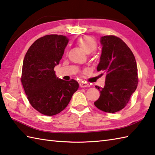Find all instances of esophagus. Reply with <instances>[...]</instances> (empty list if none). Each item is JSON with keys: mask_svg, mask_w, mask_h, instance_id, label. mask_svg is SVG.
<instances>
[{"mask_svg": "<svg viewBox=\"0 0 155 155\" xmlns=\"http://www.w3.org/2000/svg\"><path fill=\"white\" fill-rule=\"evenodd\" d=\"M79 85H80V87H82V88L88 87L90 86L89 84H88V83H83V82H82V83H81Z\"/></svg>", "mask_w": 155, "mask_h": 155, "instance_id": "34e87169", "label": "esophagus"}]
</instances>
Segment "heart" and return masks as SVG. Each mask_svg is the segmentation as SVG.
I'll return each mask as SVG.
<instances>
[{"instance_id":"1","label":"heart","mask_w":155,"mask_h":155,"mask_svg":"<svg viewBox=\"0 0 155 155\" xmlns=\"http://www.w3.org/2000/svg\"><path fill=\"white\" fill-rule=\"evenodd\" d=\"M78 43L87 54H91L97 49V44L93 39L84 37L78 39Z\"/></svg>"}]
</instances>
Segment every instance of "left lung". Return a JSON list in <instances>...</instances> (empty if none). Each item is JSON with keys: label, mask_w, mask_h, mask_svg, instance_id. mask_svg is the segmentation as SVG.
<instances>
[{"label": "left lung", "mask_w": 155, "mask_h": 155, "mask_svg": "<svg viewBox=\"0 0 155 155\" xmlns=\"http://www.w3.org/2000/svg\"><path fill=\"white\" fill-rule=\"evenodd\" d=\"M101 55L97 71L105 72V86L95 87L99 98L94 103L107 113H115L125 107L138 86V68L135 57L125 42L114 35L100 38Z\"/></svg>", "instance_id": "8db88e82"}]
</instances>
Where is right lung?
I'll return each instance as SVG.
<instances>
[{"label": "right lung", "instance_id": "obj_1", "mask_svg": "<svg viewBox=\"0 0 155 155\" xmlns=\"http://www.w3.org/2000/svg\"><path fill=\"white\" fill-rule=\"evenodd\" d=\"M68 41L64 35H45L30 46L24 58L21 78L23 89L32 107L45 116L64 110L78 89V82L60 79L54 71Z\"/></svg>", "mask_w": 155, "mask_h": 155}]
</instances>
